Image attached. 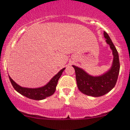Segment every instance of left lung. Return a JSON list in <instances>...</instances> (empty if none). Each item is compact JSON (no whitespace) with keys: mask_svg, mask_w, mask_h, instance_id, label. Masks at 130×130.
<instances>
[{"mask_svg":"<svg viewBox=\"0 0 130 130\" xmlns=\"http://www.w3.org/2000/svg\"><path fill=\"white\" fill-rule=\"evenodd\" d=\"M106 42L112 50L113 60L112 68L107 72L100 76H92L83 70L73 65L76 74V80L78 89L85 94L92 97L105 95L112 90L116 85L120 72L118 54L112 40L105 31L104 32Z\"/></svg>","mask_w":130,"mask_h":130,"instance_id":"obj_1","label":"left lung"}]
</instances>
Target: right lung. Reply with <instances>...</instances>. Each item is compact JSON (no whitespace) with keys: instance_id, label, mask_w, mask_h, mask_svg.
Masks as SVG:
<instances>
[{"instance_id":"right-lung-1","label":"right lung","mask_w":130,"mask_h":130,"mask_svg":"<svg viewBox=\"0 0 130 130\" xmlns=\"http://www.w3.org/2000/svg\"><path fill=\"white\" fill-rule=\"evenodd\" d=\"M64 70H65V68L61 70L45 86L39 88H35V89L23 88V87L17 85L16 83L9 76V75L8 76H9V79L13 87L17 92L29 99L39 101V100L44 99L47 97L51 96L55 92L58 81L60 77L62 75V72H63Z\"/></svg>"}]
</instances>
